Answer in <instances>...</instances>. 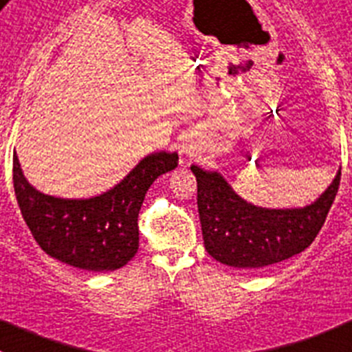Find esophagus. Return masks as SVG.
Segmentation results:
<instances>
[{
  "label": "esophagus",
  "mask_w": 352,
  "mask_h": 352,
  "mask_svg": "<svg viewBox=\"0 0 352 352\" xmlns=\"http://www.w3.org/2000/svg\"><path fill=\"white\" fill-rule=\"evenodd\" d=\"M198 154V147H196L195 140H188L186 144H182L180 147V156L182 157H192Z\"/></svg>",
  "instance_id": "34e87169"
}]
</instances>
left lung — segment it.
<instances>
[{
    "mask_svg": "<svg viewBox=\"0 0 352 352\" xmlns=\"http://www.w3.org/2000/svg\"><path fill=\"white\" fill-rule=\"evenodd\" d=\"M198 182V214L205 249L215 261L259 270L305 251L330 212L340 184H331L305 207L268 208L243 199L215 170L191 164Z\"/></svg>",
    "mask_w": 352,
    "mask_h": 352,
    "instance_id": "obj_1",
    "label": "left lung"
}]
</instances>
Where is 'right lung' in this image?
Masks as SVG:
<instances>
[{"instance_id": "right-lung-1", "label": "right lung", "mask_w": 352, "mask_h": 352, "mask_svg": "<svg viewBox=\"0 0 352 352\" xmlns=\"http://www.w3.org/2000/svg\"><path fill=\"white\" fill-rule=\"evenodd\" d=\"M177 163V153H153L109 191L61 198L33 188L14 153V189L22 217L50 258L80 270L113 272L137 254V217L145 192Z\"/></svg>"}]
</instances>
